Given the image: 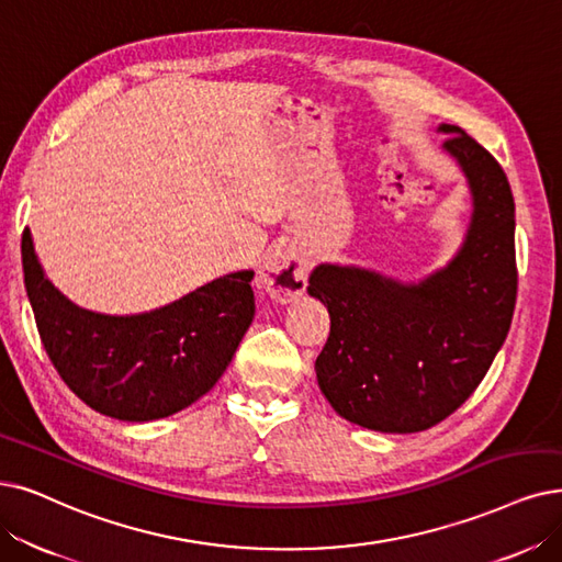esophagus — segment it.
Listing matches in <instances>:
<instances>
[{"label": "esophagus", "mask_w": 562, "mask_h": 562, "mask_svg": "<svg viewBox=\"0 0 562 562\" xmlns=\"http://www.w3.org/2000/svg\"><path fill=\"white\" fill-rule=\"evenodd\" d=\"M308 265L304 256L290 244H279L269 249L260 262L258 281L269 297L277 302H293L306 288Z\"/></svg>", "instance_id": "obj_1"}]
</instances>
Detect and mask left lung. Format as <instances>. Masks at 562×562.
Instances as JSON below:
<instances>
[{
    "label": "left lung",
    "mask_w": 562,
    "mask_h": 562,
    "mask_svg": "<svg viewBox=\"0 0 562 562\" xmlns=\"http://www.w3.org/2000/svg\"><path fill=\"white\" fill-rule=\"evenodd\" d=\"M442 151L470 191L459 251L422 281L321 262L308 295L329 311L316 359L321 392L344 419L380 434H417L475 392L505 344L516 302L514 198L498 161L454 124Z\"/></svg>",
    "instance_id": "1"
}]
</instances>
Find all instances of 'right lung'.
<instances>
[{
  "instance_id": "1",
  "label": "right lung",
  "mask_w": 562,
  "mask_h": 562,
  "mask_svg": "<svg viewBox=\"0 0 562 562\" xmlns=\"http://www.w3.org/2000/svg\"><path fill=\"white\" fill-rule=\"evenodd\" d=\"M22 272L43 348L64 383L92 411L122 422L161 419L207 394L256 313L251 269L131 316L82 308L43 272L30 228Z\"/></svg>"
}]
</instances>
